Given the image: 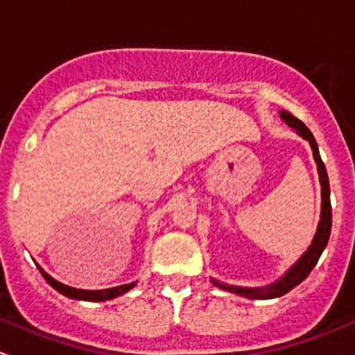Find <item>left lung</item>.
<instances>
[{"label": "left lung", "mask_w": 355, "mask_h": 355, "mask_svg": "<svg viewBox=\"0 0 355 355\" xmlns=\"http://www.w3.org/2000/svg\"><path fill=\"white\" fill-rule=\"evenodd\" d=\"M280 118L286 121L288 126L294 128L302 138L311 144L313 148V155L314 160L318 164V173H320V182H321V218H320V224H318V231L316 236H314L311 246L308 248L304 254H302L301 259L292 266L291 270L279 280V282L272 284L268 287H263V288H246V287H236V286H227V284H222V282H211L215 286H218L224 291L234 292V294H239L244 295L248 299H272V297H280V295L287 294L291 288H294L295 286L302 282L306 277L311 273V270L316 266L318 259H320L321 253L323 250L327 248L328 239H330V232H331V203H330V182H328V174H327V167H324L323 160L320 157V150H318V144L314 140L313 133L309 131V128L306 126L301 119L294 118L291 112L282 111L280 112Z\"/></svg>", "instance_id": "1"}]
</instances>
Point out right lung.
Returning a JSON list of instances; mask_svg holds the SVG:
<instances>
[{"label": "right lung", "mask_w": 355, "mask_h": 355, "mask_svg": "<svg viewBox=\"0 0 355 355\" xmlns=\"http://www.w3.org/2000/svg\"><path fill=\"white\" fill-rule=\"evenodd\" d=\"M39 270H41L42 277L46 279V282L49 284L51 287H54L58 292H61V294L71 299H83V301H107V299L118 297V295H121L124 292L130 291L131 287H135V282H133V284H126V286L105 288V291H82V288H73V287L64 286V284L58 282V280H54L53 277L47 275L41 266H39Z\"/></svg>", "instance_id": "right-lung-1"}]
</instances>
